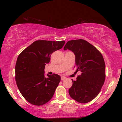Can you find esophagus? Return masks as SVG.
Instances as JSON below:
<instances>
[{
	"mask_svg": "<svg viewBox=\"0 0 122 122\" xmlns=\"http://www.w3.org/2000/svg\"><path fill=\"white\" fill-rule=\"evenodd\" d=\"M66 78V77H65V76H61V80H65Z\"/></svg>",
	"mask_w": 122,
	"mask_h": 122,
	"instance_id": "esophagus-1",
	"label": "esophagus"
}]
</instances>
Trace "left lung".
<instances>
[{
	"label": "left lung",
	"mask_w": 122,
	"mask_h": 122,
	"mask_svg": "<svg viewBox=\"0 0 122 122\" xmlns=\"http://www.w3.org/2000/svg\"><path fill=\"white\" fill-rule=\"evenodd\" d=\"M64 50L71 51L75 55L76 71H81L69 89L71 97L77 102L86 103L100 93L106 78V65L102 54L83 39L68 41Z\"/></svg>",
	"instance_id": "obj_1"
}]
</instances>
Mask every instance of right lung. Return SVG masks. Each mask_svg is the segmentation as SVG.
I'll list each match as a JSON object with an SVG mask.
<instances>
[{
  "mask_svg": "<svg viewBox=\"0 0 122 122\" xmlns=\"http://www.w3.org/2000/svg\"><path fill=\"white\" fill-rule=\"evenodd\" d=\"M65 44V41L37 40L18 56L15 68L16 85L30 104L42 106L53 97L61 77L55 74H47L46 77L44 69L51 54L62 48Z\"/></svg>",
  "mask_w": 122,
  "mask_h": 122,
  "instance_id": "1",
  "label": "right lung"
}]
</instances>
